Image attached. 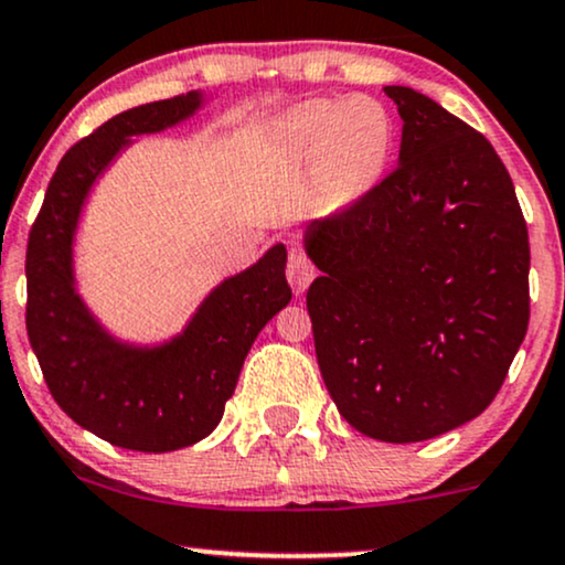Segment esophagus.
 Returning a JSON list of instances; mask_svg holds the SVG:
<instances>
[{
  "instance_id": "esophagus-1",
  "label": "esophagus",
  "mask_w": 565,
  "mask_h": 565,
  "mask_svg": "<svg viewBox=\"0 0 565 565\" xmlns=\"http://www.w3.org/2000/svg\"><path fill=\"white\" fill-rule=\"evenodd\" d=\"M287 278L291 289H295L297 295H302V291L310 287L312 278H316V265H312L300 249H291L289 263H287Z\"/></svg>"
}]
</instances>
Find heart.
<instances>
[{
    "mask_svg": "<svg viewBox=\"0 0 565 565\" xmlns=\"http://www.w3.org/2000/svg\"><path fill=\"white\" fill-rule=\"evenodd\" d=\"M295 141L316 152L326 186L358 196L382 179L392 152V118L369 97L308 102L284 120Z\"/></svg>",
    "mask_w": 565,
    "mask_h": 565,
    "instance_id": "1",
    "label": "heart"
}]
</instances>
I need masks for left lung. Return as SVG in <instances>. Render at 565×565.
<instances>
[{
    "label": "left lung",
    "instance_id": "obj_1",
    "mask_svg": "<svg viewBox=\"0 0 565 565\" xmlns=\"http://www.w3.org/2000/svg\"><path fill=\"white\" fill-rule=\"evenodd\" d=\"M399 166L312 221L305 249L318 369L344 420L424 441L492 403L529 326V231L484 134L407 86Z\"/></svg>",
    "mask_w": 565,
    "mask_h": 565
}]
</instances>
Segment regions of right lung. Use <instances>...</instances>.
Here are the masks:
<instances>
[{"instance_id": "obj_1", "label": "right lung", "mask_w": 565, "mask_h": 565, "mask_svg": "<svg viewBox=\"0 0 565 565\" xmlns=\"http://www.w3.org/2000/svg\"><path fill=\"white\" fill-rule=\"evenodd\" d=\"M200 105V92L149 102L73 145L29 234L25 329L54 403L99 439L136 452H171L205 439L221 424L255 337L291 300L284 244L217 284L183 334L158 348L118 342L78 297L73 236L94 181L131 136L181 124Z\"/></svg>"}]
</instances>
